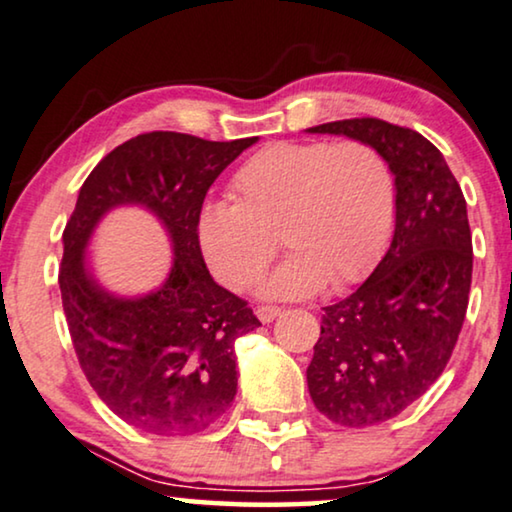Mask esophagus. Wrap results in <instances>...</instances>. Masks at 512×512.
<instances>
[{"label":"esophagus","instance_id":"obj_1","mask_svg":"<svg viewBox=\"0 0 512 512\" xmlns=\"http://www.w3.org/2000/svg\"><path fill=\"white\" fill-rule=\"evenodd\" d=\"M255 315H257V320L259 322H273L280 315V308L278 306H257L255 308Z\"/></svg>","mask_w":512,"mask_h":512}]
</instances>
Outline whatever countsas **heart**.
Segmentation results:
<instances>
[{
	"label": "heart",
	"mask_w": 512,
	"mask_h": 512,
	"mask_svg": "<svg viewBox=\"0 0 512 512\" xmlns=\"http://www.w3.org/2000/svg\"><path fill=\"white\" fill-rule=\"evenodd\" d=\"M234 206L208 204L197 220L201 255L215 278L248 290L276 255L290 257L259 294L299 299L369 273L394 227L397 185L390 164L362 141L271 143L236 171Z\"/></svg>",
	"instance_id": "heart-1"
}]
</instances>
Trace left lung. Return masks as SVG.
<instances>
[{"instance_id":"left-lung-1","label":"left lung","mask_w":512,"mask_h":512,"mask_svg":"<svg viewBox=\"0 0 512 512\" xmlns=\"http://www.w3.org/2000/svg\"><path fill=\"white\" fill-rule=\"evenodd\" d=\"M306 132L369 143L397 185L390 250L350 297L325 308L306 371L322 415L371 427L420 399L455 350L473 271L466 199L441 150L413 129L355 118Z\"/></svg>"}]
</instances>
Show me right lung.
<instances>
[{
  "mask_svg": "<svg viewBox=\"0 0 512 512\" xmlns=\"http://www.w3.org/2000/svg\"><path fill=\"white\" fill-rule=\"evenodd\" d=\"M253 143L134 136L92 169L64 227L60 292L78 362L99 399L146 434H197L236 397L234 343L259 320L211 278L197 220L208 187ZM125 205L153 214L175 253L165 283L143 295L109 291L87 255L98 222Z\"/></svg>",
  "mask_w": 512,
  "mask_h": 512,
  "instance_id": "obj_1",
  "label": "right lung"
}]
</instances>
